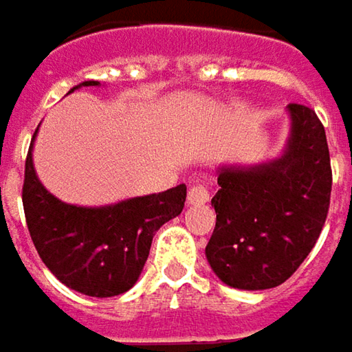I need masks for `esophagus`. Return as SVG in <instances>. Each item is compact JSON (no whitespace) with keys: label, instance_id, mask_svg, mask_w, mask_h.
Returning <instances> with one entry per match:
<instances>
[{"label":"esophagus","instance_id":"obj_1","mask_svg":"<svg viewBox=\"0 0 352 352\" xmlns=\"http://www.w3.org/2000/svg\"><path fill=\"white\" fill-rule=\"evenodd\" d=\"M206 201H210V191L206 185L193 183L187 191V204L189 206H204Z\"/></svg>","mask_w":352,"mask_h":352}]
</instances>
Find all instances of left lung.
I'll return each instance as SVG.
<instances>
[{"label":"left lung","instance_id":"obj_1","mask_svg":"<svg viewBox=\"0 0 352 352\" xmlns=\"http://www.w3.org/2000/svg\"><path fill=\"white\" fill-rule=\"evenodd\" d=\"M287 107L292 136L279 159L218 171L216 228L206 256L214 273L236 289H271L289 279L328 216L332 169L324 126L314 109Z\"/></svg>","mask_w":352,"mask_h":352}]
</instances>
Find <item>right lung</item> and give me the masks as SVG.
I'll return each mask as SVG.
<instances>
[{
  "mask_svg": "<svg viewBox=\"0 0 352 352\" xmlns=\"http://www.w3.org/2000/svg\"><path fill=\"white\" fill-rule=\"evenodd\" d=\"M81 85L100 83L85 81ZM36 132L26 157L22 201L42 263L60 283L79 294L111 298L128 292L140 277L155 232L181 214L187 195L185 183L163 193L104 208L65 204L48 193L36 177L32 165Z\"/></svg>",
  "mask_w": 352,
  "mask_h": 352,
  "instance_id": "right-lung-1",
  "label": "right lung"
}]
</instances>
